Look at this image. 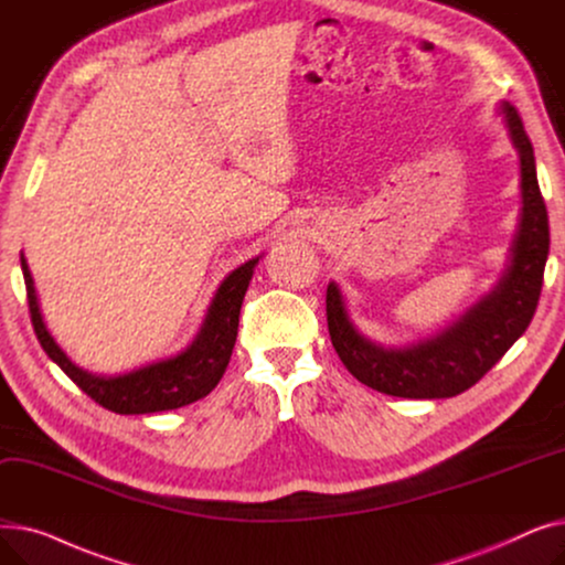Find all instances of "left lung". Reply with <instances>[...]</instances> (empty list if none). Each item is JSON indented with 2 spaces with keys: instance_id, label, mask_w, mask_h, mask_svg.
<instances>
[{
  "instance_id": "1",
  "label": "left lung",
  "mask_w": 565,
  "mask_h": 565,
  "mask_svg": "<svg viewBox=\"0 0 565 565\" xmlns=\"http://www.w3.org/2000/svg\"><path fill=\"white\" fill-rule=\"evenodd\" d=\"M499 114L520 156V224L509 265L494 288L437 334L387 348L352 322L337 281L328 286V328L343 366L366 387L398 398H451L473 387L526 332L536 313L550 254L547 207L536 158L518 109L501 100Z\"/></svg>"
}]
</instances>
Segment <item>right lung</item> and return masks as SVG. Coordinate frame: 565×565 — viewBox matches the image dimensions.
Returning <instances> with one entry per match:
<instances>
[{
	"label": "right lung",
	"mask_w": 565,
	"mask_h": 565,
	"mask_svg": "<svg viewBox=\"0 0 565 565\" xmlns=\"http://www.w3.org/2000/svg\"><path fill=\"white\" fill-rule=\"evenodd\" d=\"M260 256L243 263L220 284L215 298L207 307L203 324L194 341L169 360L146 364L121 375H98L77 366L50 334L41 313L34 277L29 273L24 254L20 265L26 286L29 313H32L34 332L47 352V358L62 369L77 387L92 396L98 405L116 414H151L190 405L211 394L222 380L237 337V318L252 281L254 267Z\"/></svg>",
	"instance_id": "right-lung-1"
}]
</instances>
